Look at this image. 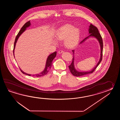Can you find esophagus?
Returning a JSON list of instances; mask_svg holds the SVG:
<instances>
[{
	"instance_id": "esophagus-1",
	"label": "esophagus",
	"mask_w": 120,
	"mask_h": 120,
	"mask_svg": "<svg viewBox=\"0 0 120 120\" xmlns=\"http://www.w3.org/2000/svg\"><path fill=\"white\" fill-rule=\"evenodd\" d=\"M64 51H63V50H60L59 51H58V53L59 54H61V53H64Z\"/></svg>"
}]
</instances>
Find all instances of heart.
Returning a JSON list of instances; mask_svg holds the SVG:
<instances>
[{
  "label": "heart",
  "mask_w": 120,
  "mask_h": 120,
  "mask_svg": "<svg viewBox=\"0 0 120 120\" xmlns=\"http://www.w3.org/2000/svg\"><path fill=\"white\" fill-rule=\"evenodd\" d=\"M80 32L78 28H75L71 24H66L62 26L56 31L55 37L57 40H64L65 45L69 48L76 45L79 42ZM54 43L56 41L54 40Z\"/></svg>",
  "instance_id": "obj_1"
}]
</instances>
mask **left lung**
I'll list each match as a JSON object with an SVG mask.
<instances>
[{
  "instance_id": "obj_1",
  "label": "left lung",
  "mask_w": 120,
  "mask_h": 120,
  "mask_svg": "<svg viewBox=\"0 0 120 120\" xmlns=\"http://www.w3.org/2000/svg\"><path fill=\"white\" fill-rule=\"evenodd\" d=\"M89 33L90 34L89 36L88 37H86V38H84V39L82 41L80 44L83 43L84 41H85L87 38H89L90 37H94L95 38H97L98 41H99L100 43V49H101V53H100V60L98 62L97 65L95 67L94 69H92L90 71H78L75 69L74 66V50H72V51L73 52V59L72 60V62L71 64L69 66V69L71 72V74H72L74 76L76 77L81 76H83L84 75H86L87 74L92 73L97 68V66H99L100 63L102 61V51H103V41H102V37L100 35L99 30H98L97 27H96L92 25V24H90V26L89 29Z\"/></svg>"
}]
</instances>
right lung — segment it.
Masks as SVG:
<instances>
[{"label": "right lung", "mask_w": 120, "mask_h": 120, "mask_svg": "<svg viewBox=\"0 0 120 120\" xmlns=\"http://www.w3.org/2000/svg\"><path fill=\"white\" fill-rule=\"evenodd\" d=\"M30 21H29L28 22H27L26 23L24 24V25L22 26V27L21 28V30L19 31L18 35L16 36L15 41V42H14V49H13L14 56V50H15V47L16 44V42L18 41V38H19V36L21 35V34L23 33L24 31L25 30H26V28L28 27L29 26H30ZM56 52L55 51V52H54V53H52L50 55H49V56L48 57V58L47 59L45 67V69L43 71H42L41 73H40L39 74H35V75H31L33 76L37 77H38L43 76V75H45L47 74L48 72H49V70L51 68V67L52 66V61L53 60L54 58L56 56ZM20 71L23 73V74H25L26 75H28L29 76H30V74H27L25 72H23L22 70H21L20 68Z\"/></svg>", "instance_id": "right-lung-1"}]
</instances>
